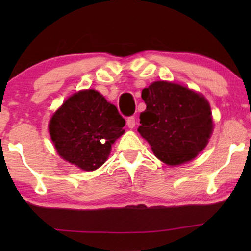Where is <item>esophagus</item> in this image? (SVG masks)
<instances>
[{"label": "esophagus", "mask_w": 251, "mask_h": 251, "mask_svg": "<svg viewBox=\"0 0 251 251\" xmlns=\"http://www.w3.org/2000/svg\"><path fill=\"white\" fill-rule=\"evenodd\" d=\"M126 126H128V128H130V129L135 128V126H136L135 116H129V118L126 119Z\"/></svg>", "instance_id": "obj_1"}]
</instances>
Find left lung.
<instances>
[{
  "label": "left lung",
  "instance_id": "obj_1",
  "mask_svg": "<svg viewBox=\"0 0 251 251\" xmlns=\"http://www.w3.org/2000/svg\"><path fill=\"white\" fill-rule=\"evenodd\" d=\"M146 109L140 113L138 132L157 159L168 166L193 160L212 133L210 105L201 94L167 81L143 89Z\"/></svg>",
  "mask_w": 251,
  "mask_h": 251
}]
</instances>
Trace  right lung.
Instances as JSON below:
<instances>
[{"label": "right lung", "instance_id": "right-lung-1", "mask_svg": "<svg viewBox=\"0 0 251 251\" xmlns=\"http://www.w3.org/2000/svg\"><path fill=\"white\" fill-rule=\"evenodd\" d=\"M118 108L94 89L71 96L49 122L51 140L64 160L85 171L98 169L125 133Z\"/></svg>", "mask_w": 251, "mask_h": 251}]
</instances>
